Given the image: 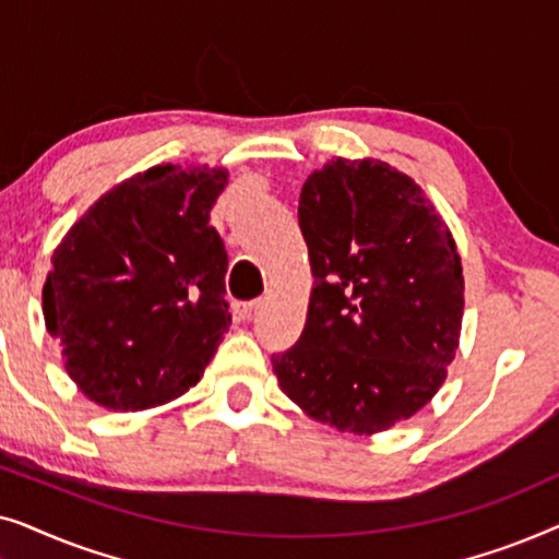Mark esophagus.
<instances>
[{"mask_svg": "<svg viewBox=\"0 0 559 559\" xmlns=\"http://www.w3.org/2000/svg\"><path fill=\"white\" fill-rule=\"evenodd\" d=\"M259 308L257 300H241V302H234V318L236 320H249L254 316V310Z\"/></svg>", "mask_w": 559, "mask_h": 559, "instance_id": "obj_1", "label": "esophagus"}]
</instances>
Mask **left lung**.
I'll use <instances>...</instances> for the list:
<instances>
[{
	"label": "left lung",
	"instance_id": "left-lung-1",
	"mask_svg": "<svg viewBox=\"0 0 559 559\" xmlns=\"http://www.w3.org/2000/svg\"><path fill=\"white\" fill-rule=\"evenodd\" d=\"M312 293L300 341L272 356L305 415L377 435L438 394L463 323V264L425 190L381 159L335 157L297 209Z\"/></svg>",
	"mask_w": 559,
	"mask_h": 559
}]
</instances>
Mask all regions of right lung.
<instances>
[{"instance_id":"obj_1","label":"right lung","mask_w":559,"mask_h":559,"mask_svg":"<svg viewBox=\"0 0 559 559\" xmlns=\"http://www.w3.org/2000/svg\"><path fill=\"white\" fill-rule=\"evenodd\" d=\"M224 167L155 165L104 193L52 251L45 328L75 386L114 412L178 400L231 325L211 209Z\"/></svg>"}]
</instances>
